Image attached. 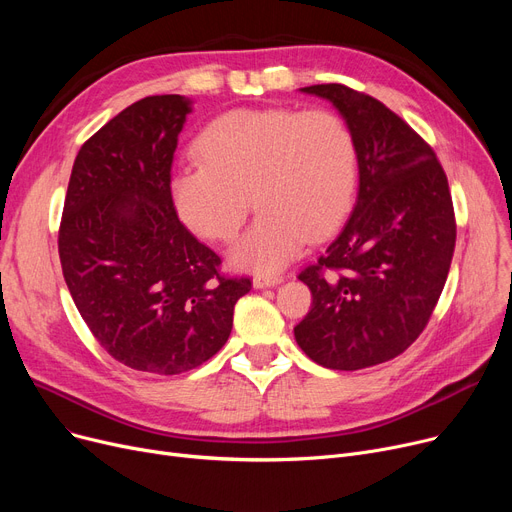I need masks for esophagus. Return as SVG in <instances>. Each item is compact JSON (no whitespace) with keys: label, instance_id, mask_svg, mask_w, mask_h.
<instances>
[{"label":"esophagus","instance_id":"esophagus-1","mask_svg":"<svg viewBox=\"0 0 512 512\" xmlns=\"http://www.w3.org/2000/svg\"><path fill=\"white\" fill-rule=\"evenodd\" d=\"M282 282V276H255L253 286L255 288H272Z\"/></svg>","mask_w":512,"mask_h":512}]
</instances>
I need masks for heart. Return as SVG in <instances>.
Wrapping results in <instances>:
<instances>
[{
  "mask_svg": "<svg viewBox=\"0 0 512 512\" xmlns=\"http://www.w3.org/2000/svg\"><path fill=\"white\" fill-rule=\"evenodd\" d=\"M199 166L174 174L170 191L184 226L230 242L251 199L259 218L228 251L234 270L276 274L307 240L330 236L351 211L359 153L351 128L326 110H232L195 141Z\"/></svg>",
  "mask_w": 512,
  "mask_h": 512,
  "instance_id": "b5f03b06",
  "label": "heart"
}]
</instances>
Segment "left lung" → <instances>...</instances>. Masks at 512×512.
Masks as SVG:
<instances>
[{
	"instance_id": "left-lung-1",
	"label": "left lung",
	"mask_w": 512,
	"mask_h": 512,
	"mask_svg": "<svg viewBox=\"0 0 512 512\" xmlns=\"http://www.w3.org/2000/svg\"><path fill=\"white\" fill-rule=\"evenodd\" d=\"M351 128L359 191L351 218L299 276L313 307L294 338L328 369L355 371L405 353L440 299L456 224L448 180L419 134L384 103L344 85H311Z\"/></svg>"
}]
</instances>
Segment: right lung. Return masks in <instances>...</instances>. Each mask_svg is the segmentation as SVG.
I'll list each match as a JSON object with an SVG mask.
<instances>
[{
  "label": "right lung",
  "mask_w": 512,
  "mask_h": 512,
  "mask_svg": "<svg viewBox=\"0 0 512 512\" xmlns=\"http://www.w3.org/2000/svg\"><path fill=\"white\" fill-rule=\"evenodd\" d=\"M193 99L128 105L80 147L64 201L60 261L74 305L122 365L176 375L226 344L249 278L188 232L172 201V161Z\"/></svg>",
  "instance_id": "1"
}]
</instances>
